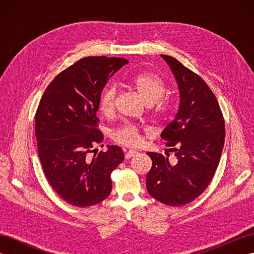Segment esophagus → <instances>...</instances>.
Wrapping results in <instances>:
<instances>
[{"instance_id":"obj_1","label":"esophagus","mask_w":254,"mask_h":254,"mask_svg":"<svg viewBox=\"0 0 254 254\" xmlns=\"http://www.w3.org/2000/svg\"><path fill=\"white\" fill-rule=\"evenodd\" d=\"M137 154V152L136 150H128V152H127L126 153V158H132V157H134V156H135Z\"/></svg>"}]
</instances>
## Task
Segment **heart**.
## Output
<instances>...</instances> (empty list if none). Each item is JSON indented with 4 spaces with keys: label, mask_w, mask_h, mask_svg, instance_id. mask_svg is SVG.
I'll return each instance as SVG.
<instances>
[{
    "label": "heart",
    "mask_w": 254,
    "mask_h": 254,
    "mask_svg": "<svg viewBox=\"0 0 254 254\" xmlns=\"http://www.w3.org/2000/svg\"><path fill=\"white\" fill-rule=\"evenodd\" d=\"M131 85L137 94L148 105L150 112L156 118H164L169 115L172 109L171 102L163 98L166 91V84L158 75L150 72L139 73L132 77ZM118 89L116 85H108L102 90L99 98V109L105 116H111L115 112L116 99ZM113 141L124 145V146H136L141 142L139 128L132 123H127L124 126L116 128L111 133Z\"/></svg>",
    "instance_id": "obj_1"
}]
</instances>
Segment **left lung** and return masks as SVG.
<instances>
[{
  "instance_id": "1",
  "label": "left lung",
  "mask_w": 254,
  "mask_h": 254,
  "mask_svg": "<svg viewBox=\"0 0 254 254\" xmlns=\"http://www.w3.org/2000/svg\"><path fill=\"white\" fill-rule=\"evenodd\" d=\"M161 58L170 66L180 91L179 109L160 135L175 152L176 161L148 152L153 166L146 188L157 201L181 206L201 195L212 181L224 147L225 121L207 84L177 59Z\"/></svg>"
}]
</instances>
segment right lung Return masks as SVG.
I'll list each match as a JSON object with an SVG mask.
<instances>
[{
  "label": "right lung",
  "instance_id": "right-lung-1",
  "mask_svg": "<svg viewBox=\"0 0 254 254\" xmlns=\"http://www.w3.org/2000/svg\"><path fill=\"white\" fill-rule=\"evenodd\" d=\"M126 64L122 58L80 59L57 75L37 108L35 130L42 169L58 195L74 206L104 201L112 189L111 172L124 159L117 145L99 153L93 148L104 139L96 117L101 91Z\"/></svg>",
  "mask_w": 254,
  "mask_h": 254
}]
</instances>
